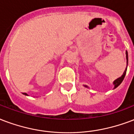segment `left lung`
<instances>
[{
	"mask_svg": "<svg viewBox=\"0 0 134 134\" xmlns=\"http://www.w3.org/2000/svg\"><path fill=\"white\" fill-rule=\"evenodd\" d=\"M126 69H125V71H124V73L123 74L121 75L120 77L119 78H117V79H115L114 81H113V85H114V89L116 88L117 87H118L120 84L121 83V82L123 81L124 80V77H125V75H126V70H127V66H128V52L126 51ZM83 86H85L86 88H88V86L86 85H83Z\"/></svg>",
	"mask_w": 134,
	"mask_h": 134,
	"instance_id": "1",
	"label": "left lung"
}]
</instances>
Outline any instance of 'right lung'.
Segmentation results:
<instances>
[{
    "instance_id": "obj_1",
    "label": "right lung",
    "mask_w": 134,
    "mask_h": 134,
    "mask_svg": "<svg viewBox=\"0 0 134 134\" xmlns=\"http://www.w3.org/2000/svg\"><path fill=\"white\" fill-rule=\"evenodd\" d=\"M24 95H25V96H28V95H27V94H26V93H24Z\"/></svg>"
}]
</instances>
